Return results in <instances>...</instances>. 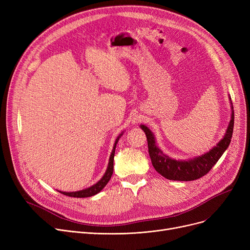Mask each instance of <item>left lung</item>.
I'll return each instance as SVG.
<instances>
[{"mask_svg": "<svg viewBox=\"0 0 250 250\" xmlns=\"http://www.w3.org/2000/svg\"><path fill=\"white\" fill-rule=\"evenodd\" d=\"M229 100L231 102L232 112L231 120L227 126L224 137L211 150L200 156L192 157V158L176 160L169 157L157 145L156 138L152 133V130L145 125H141L140 127L144 130V133L146 134L147 137L149 155L152 161V165L156 171L167 179L179 181L195 180L206 175L218 162L221 156L224 154V152L230 145L234 126V111L231 97H229Z\"/></svg>", "mask_w": 250, "mask_h": 250, "instance_id": "8db88e82", "label": "left lung"}]
</instances>
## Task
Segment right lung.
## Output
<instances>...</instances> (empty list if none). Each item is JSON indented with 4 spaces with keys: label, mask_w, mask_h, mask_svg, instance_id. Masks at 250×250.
Here are the masks:
<instances>
[{
    "label": "right lung",
    "mask_w": 250,
    "mask_h": 250,
    "mask_svg": "<svg viewBox=\"0 0 250 250\" xmlns=\"http://www.w3.org/2000/svg\"><path fill=\"white\" fill-rule=\"evenodd\" d=\"M124 132L118 136L114 142V145H113V148H112V151H111V154H110V157H109V161H108V165H107V168H106V171H105L104 175L101 177V179L99 181H97L95 185L91 186L90 188H87L85 189H82V190H78V191H61V190H58L59 192L64 194V195H68V196H72V198H89V196H92V195H95L97 194L98 192H100L104 188L105 186L107 185L109 179L111 178V175L113 173V158H114V153H115V148H116V144L118 142V140L121 139V137L123 136Z\"/></svg>",
    "instance_id": "right-lung-1"
}]
</instances>
